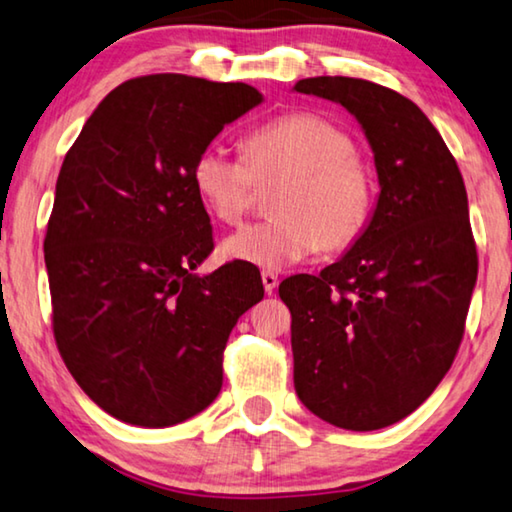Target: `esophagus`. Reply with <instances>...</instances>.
<instances>
[{"label":"esophagus","mask_w":512,"mask_h":512,"mask_svg":"<svg viewBox=\"0 0 512 512\" xmlns=\"http://www.w3.org/2000/svg\"><path fill=\"white\" fill-rule=\"evenodd\" d=\"M262 282H264L266 294L276 292V287H278V276H276V273H273V271H262Z\"/></svg>","instance_id":"obj_1"}]
</instances>
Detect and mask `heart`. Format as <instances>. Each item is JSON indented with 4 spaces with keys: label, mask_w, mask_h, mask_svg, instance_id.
I'll return each mask as SVG.
<instances>
[{
    "label": "heart",
    "mask_w": 512,
    "mask_h": 512,
    "mask_svg": "<svg viewBox=\"0 0 512 512\" xmlns=\"http://www.w3.org/2000/svg\"><path fill=\"white\" fill-rule=\"evenodd\" d=\"M287 177L273 209L227 236L230 259L280 271L319 248L345 250L358 241L375 209V179L345 128L315 112H289L246 135L243 151L207 144L193 163L197 193L213 218L239 223L253 207L259 181Z\"/></svg>",
    "instance_id": "b5f03b06"
}]
</instances>
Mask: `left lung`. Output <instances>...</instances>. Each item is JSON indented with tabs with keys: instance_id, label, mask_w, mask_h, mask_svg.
I'll return each instance as SVG.
<instances>
[{
	"instance_id": "left-lung-1",
	"label": "left lung",
	"mask_w": 512,
	"mask_h": 512,
	"mask_svg": "<svg viewBox=\"0 0 512 512\" xmlns=\"http://www.w3.org/2000/svg\"><path fill=\"white\" fill-rule=\"evenodd\" d=\"M294 89L354 114L381 186L345 257L280 282L294 388L326 423L379 430L421 407L460 349L478 276L467 190L437 128L398 91L342 75Z\"/></svg>"
}]
</instances>
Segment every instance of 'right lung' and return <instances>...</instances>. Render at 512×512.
<instances>
[{
	"mask_svg": "<svg viewBox=\"0 0 512 512\" xmlns=\"http://www.w3.org/2000/svg\"><path fill=\"white\" fill-rule=\"evenodd\" d=\"M259 103L243 82L142 75L103 98L61 163L45 232L52 331L73 379L119 421L167 427L207 409L236 319L262 301L241 259L193 273L213 250L193 163Z\"/></svg>",
	"mask_w": 512,
	"mask_h": 512,
	"instance_id": "right-lung-1",
	"label": "right lung"
}]
</instances>
